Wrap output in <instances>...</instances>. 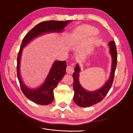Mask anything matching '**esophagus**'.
<instances>
[{"label": "esophagus", "mask_w": 133, "mask_h": 133, "mask_svg": "<svg viewBox=\"0 0 133 133\" xmlns=\"http://www.w3.org/2000/svg\"><path fill=\"white\" fill-rule=\"evenodd\" d=\"M66 73L68 74H71L72 73H73L74 72V68L73 66H71L70 65H68L66 67Z\"/></svg>", "instance_id": "34e87169"}]
</instances>
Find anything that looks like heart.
I'll return each mask as SVG.
<instances>
[{
    "label": "heart",
    "instance_id": "heart-1",
    "mask_svg": "<svg viewBox=\"0 0 133 133\" xmlns=\"http://www.w3.org/2000/svg\"><path fill=\"white\" fill-rule=\"evenodd\" d=\"M81 34V31H78V33L76 34L77 37H79V35H80V34ZM98 34V31L95 30V29H91L90 30H89L88 31V34L89 35H92V36H94V35H96Z\"/></svg>",
    "mask_w": 133,
    "mask_h": 133
}]
</instances>
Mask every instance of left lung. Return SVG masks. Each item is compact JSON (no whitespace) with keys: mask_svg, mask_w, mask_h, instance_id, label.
I'll return each mask as SVG.
<instances>
[{"mask_svg":"<svg viewBox=\"0 0 133 133\" xmlns=\"http://www.w3.org/2000/svg\"><path fill=\"white\" fill-rule=\"evenodd\" d=\"M109 53L111 58V66L109 78L105 84L99 89L93 91L87 90L82 86L79 82V74L81 71L79 64H76L73 73V89L74 94L73 100L79 107L86 108L94 105L100 102L105 97L113 82L114 73L117 64V52L115 43L110 41L108 43Z\"/></svg>","mask_w":133,"mask_h":133,"instance_id":"8db88e82","label":"left lung"}]
</instances>
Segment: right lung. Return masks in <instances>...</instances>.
I'll list each match as a JSON object with an SVG mask.
<instances>
[{
    "label": "right lung",
    "instance_id": "add662e5",
    "mask_svg": "<svg viewBox=\"0 0 133 133\" xmlns=\"http://www.w3.org/2000/svg\"><path fill=\"white\" fill-rule=\"evenodd\" d=\"M71 21H49L38 24L31 29L23 39L17 58V75L22 92L31 101L39 105H48L54 100V89L65 74L66 64L65 61L55 60L49 73L44 82L39 87L31 88L24 83L21 75V62L23 48L35 38L46 34L63 32L64 29Z\"/></svg>",
    "mask_w": 133,
    "mask_h": 133
}]
</instances>
